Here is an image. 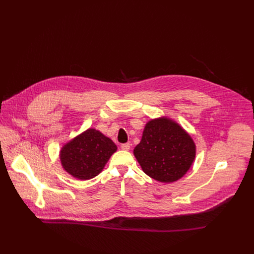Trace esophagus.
Here are the masks:
<instances>
[{
    "instance_id": "34e87169",
    "label": "esophagus",
    "mask_w": 254,
    "mask_h": 254,
    "mask_svg": "<svg viewBox=\"0 0 254 254\" xmlns=\"http://www.w3.org/2000/svg\"><path fill=\"white\" fill-rule=\"evenodd\" d=\"M120 147H122L123 150L127 151V150H129V148H130V144H129V143H124V144L120 145Z\"/></svg>"
}]
</instances>
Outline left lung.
I'll return each mask as SVG.
<instances>
[{"label":"left lung","instance_id":"8db88e82","mask_svg":"<svg viewBox=\"0 0 254 254\" xmlns=\"http://www.w3.org/2000/svg\"><path fill=\"white\" fill-rule=\"evenodd\" d=\"M134 154L146 175L170 183L190 170L195 157V145L178 124L162 117L146 124Z\"/></svg>","mask_w":254,"mask_h":254}]
</instances>
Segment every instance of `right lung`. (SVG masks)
<instances>
[{"instance_id":"right-lung-1","label":"right lung","mask_w":254,"mask_h":254,"mask_svg":"<svg viewBox=\"0 0 254 254\" xmlns=\"http://www.w3.org/2000/svg\"><path fill=\"white\" fill-rule=\"evenodd\" d=\"M116 150L111 139L95 128H88L64 145L60 158L63 168L70 175L88 180L100 174Z\"/></svg>"}]
</instances>
